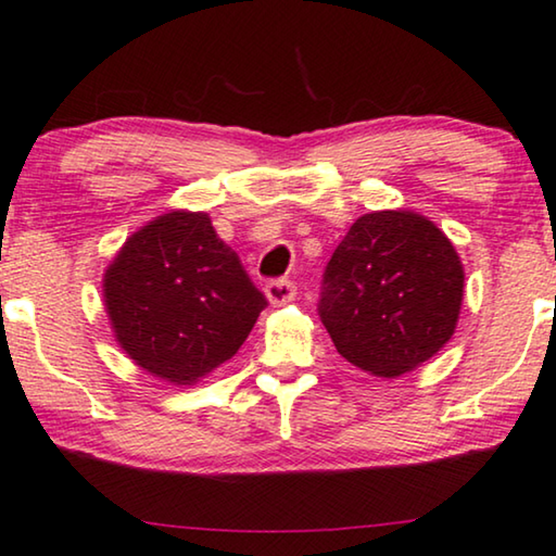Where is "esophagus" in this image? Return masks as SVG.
I'll list each match as a JSON object with an SVG mask.
<instances>
[{
  "instance_id": "esophagus-1",
  "label": "esophagus",
  "mask_w": 556,
  "mask_h": 556,
  "mask_svg": "<svg viewBox=\"0 0 556 556\" xmlns=\"http://www.w3.org/2000/svg\"><path fill=\"white\" fill-rule=\"evenodd\" d=\"M265 295H268V301L273 305H286L288 301H293L295 286L291 283V280H286V278L270 280V283L265 286Z\"/></svg>"
}]
</instances>
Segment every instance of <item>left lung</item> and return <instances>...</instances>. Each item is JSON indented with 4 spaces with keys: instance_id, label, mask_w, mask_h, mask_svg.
Masks as SVG:
<instances>
[{
    "instance_id": "8db88e82",
    "label": "left lung",
    "mask_w": 556,
    "mask_h": 556,
    "mask_svg": "<svg viewBox=\"0 0 556 556\" xmlns=\"http://www.w3.org/2000/svg\"><path fill=\"white\" fill-rule=\"evenodd\" d=\"M462 298L452 240L418 213L378 211L361 215L338 243L318 313L349 364L393 378L444 349Z\"/></svg>"
}]
</instances>
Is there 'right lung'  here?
Listing matches in <instances>:
<instances>
[{
    "label": "right lung",
    "mask_w": 556,
    "mask_h": 556,
    "mask_svg": "<svg viewBox=\"0 0 556 556\" xmlns=\"http://www.w3.org/2000/svg\"><path fill=\"white\" fill-rule=\"evenodd\" d=\"M102 295L119 349L175 386L236 356L268 305L207 213L190 211L132 232L104 270Z\"/></svg>",
    "instance_id": "add662e5"
}]
</instances>
